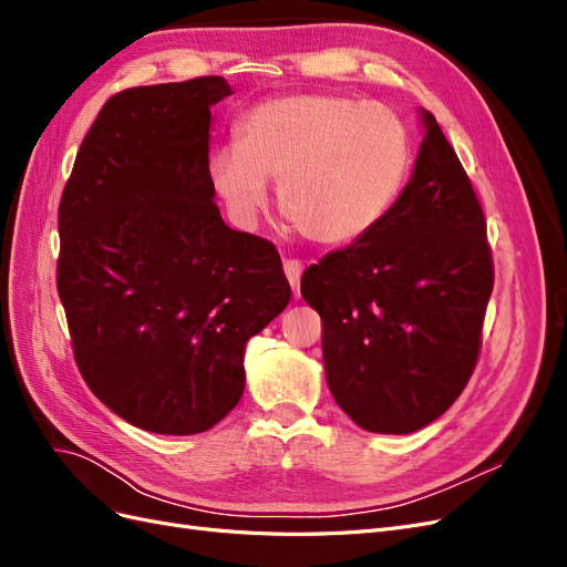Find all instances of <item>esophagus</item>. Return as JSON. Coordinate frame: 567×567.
Returning <instances> with one entry per match:
<instances>
[{
	"instance_id": "34e87169",
	"label": "esophagus",
	"mask_w": 567,
	"mask_h": 567,
	"mask_svg": "<svg viewBox=\"0 0 567 567\" xmlns=\"http://www.w3.org/2000/svg\"><path fill=\"white\" fill-rule=\"evenodd\" d=\"M284 271H286V279L293 288V293L300 296V277H302V262L300 260H284Z\"/></svg>"
}]
</instances>
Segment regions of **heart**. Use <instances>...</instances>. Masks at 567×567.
Listing matches in <instances>:
<instances>
[{"label": "heart", "instance_id": "heart-1", "mask_svg": "<svg viewBox=\"0 0 567 567\" xmlns=\"http://www.w3.org/2000/svg\"><path fill=\"white\" fill-rule=\"evenodd\" d=\"M208 169L238 219L260 213L265 182H279V210L302 238L346 246L379 225L402 194L411 136L383 104L340 94L279 96L238 123V144L217 148Z\"/></svg>", "mask_w": 567, "mask_h": 567}]
</instances>
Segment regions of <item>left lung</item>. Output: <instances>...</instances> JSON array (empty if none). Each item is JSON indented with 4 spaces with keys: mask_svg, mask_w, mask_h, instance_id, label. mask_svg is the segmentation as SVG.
Listing matches in <instances>:
<instances>
[{
    "mask_svg": "<svg viewBox=\"0 0 567 567\" xmlns=\"http://www.w3.org/2000/svg\"><path fill=\"white\" fill-rule=\"evenodd\" d=\"M492 286L483 205L423 111L414 175L390 213L302 274L338 406L364 431L388 435L442 416L477 364Z\"/></svg>",
    "mask_w": 567,
    "mask_h": 567,
    "instance_id": "1",
    "label": "left lung"
}]
</instances>
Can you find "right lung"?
Returning <instances> with one entry per match:
<instances>
[{"instance_id": "right-lung-1", "label": "right lung", "mask_w": 567, "mask_h": 567, "mask_svg": "<svg viewBox=\"0 0 567 567\" xmlns=\"http://www.w3.org/2000/svg\"><path fill=\"white\" fill-rule=\"evenodd\" d=\"M225 78L111 96L59 205L56 288L84 383L127 423L203 433L238 404L246 342L286 310L267 238L225 225L210 179V106Z\"/></svg>"}]
</instances>
